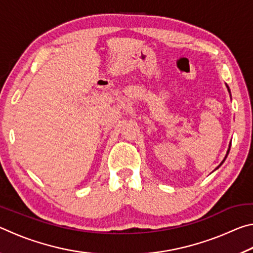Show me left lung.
<instances>
[{
  "label": "left lung",
  "instance_id": "1",
  "mask_svg": "<svg viewBox=\"0 0 253 253\" xmlns=\"http://www.w3.org/2000/svg\"><path fill=\"white\" fill-rule=\"evenodd\" d=\"M226 88H228V90H229V92H230V89H229V87H228V85H226ZM229 152H230V146H229V149H228V152H226V155H225V157H224V160H223V161H222V163H221V164H220L219 166H217V168H216V169H219V168H220V166H221L222 164H223V162L225 161V158H226V156H228V154H229Z\"/></svg>",
  "mask_w": 253,
  "mask_h": 253
}]
</instances>
